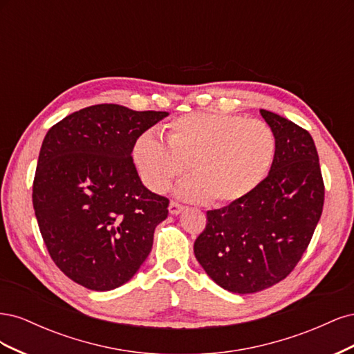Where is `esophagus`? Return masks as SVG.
Wrapping results in <instances>:
<instances>
[{
	"label": "esophagus",
	"mask_w": 354,
	"mask_h": 354,
	"mask_svg": "<svg viewBox=\"0 0 354 354\" xmlns=\"http://www.w3.org/2000/svg\"><path fill=\"white\" fill-rule=\"evenodd\" d=\"M168 209H169V214H173V216H177V214H180L181 211L185 209V207L181 205V203H178V202L171 201V202H169V207H168Z\"/></svg>",
	"instance_id": "esophagus-1"
}]
</instances>
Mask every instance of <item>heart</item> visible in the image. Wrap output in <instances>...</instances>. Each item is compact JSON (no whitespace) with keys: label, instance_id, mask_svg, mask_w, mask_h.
I'll return each instance as SVG.
<instances>
[{"label":"heart","instance_id":"b5f03b06","mask_svg":"<svg viewBox=\"0 0 354 354\" xmlns=\"http://www.w3.org/2000/svg\"><path fill=\"white\" fill-rule=\"evenodd\" d=\"M165 145L152 133L137 137L133 158L143 183L164 194L189 167L181 181L185 199L224 205L250 195L270 171L276 153L272 128L260 120L220 112H192L171 121Z\"/></svg>","mask_w":354,"mask_h":354}]
</instances>
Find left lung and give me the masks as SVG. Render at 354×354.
<instances>
[{
    "instance_id": "1",
    "label": "left lung",
    "mask_w": 354,
    "mask_h": 354,
    "mask_svg": "<svg viewBox=\"0 0 354 354\" xmlns=\"http://www.w3.org/2000/svg\"><path fill=\"white\" fill-rule=\"evenodd\" d=\"M276 137L269 176L250 195L207 212L194 245L211 279L234 294H252L294 270L324 209L325 186L312 136L260 109Z\"/></svg>"
}]
</instances>
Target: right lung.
<instances>
[{
    "mask_svg": "<svg viewBox=\"0 0 354 354\" xmlns=\"http://www.w3.org/2000/svg\"><path fill=\"white\" fill-rule=\"evenodd\" d=\"M168 112L94 104L63 118L42 142L32 203L48 254L69 279L111 291L140 269L169 201L145 187L138 136Z\"/></svg>",
    "mask_w": 354,
    "mask_h": 354,
    "instance_id": "1",
    "label": "right lung"
}]
</instances>
